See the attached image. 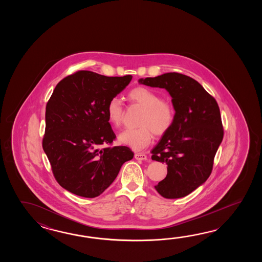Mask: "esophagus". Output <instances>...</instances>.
Here are the masks:
<instances>
[{"label":"esophagus","mask_w":262,"mask_h":262,"mask_svg":"<svg viewBox=\"0 0 262 262\" xmlns=\"http://www.w3.org/2000/svg\"><path fill=\"white\" fill-rule=\"evenodd\" d=\"M135 158L137 160H147V156L142 152H137L135 154Z\"/></svg>","instance_id":"1"}]
</instances>
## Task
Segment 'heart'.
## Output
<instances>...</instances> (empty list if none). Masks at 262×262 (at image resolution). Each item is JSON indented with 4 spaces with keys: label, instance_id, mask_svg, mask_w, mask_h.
Listing matches in <instances>:
<instances>
[{
    "label": "heart",
    "instance_id": "obj_1",
    "mask_svg": "<svg viewBox=\"0 0 262 262\" xmlns=\"http://www.w3.org/2000/svg\"><path fill=\"white\" fill-rule=\"evenodd\" d=\"M129 101L144 108L138 128L125 129L119 135V141L135 150H141L150 144L154 133L163 136L174 123L175 110L168 101L162 100L155 91L146 87H136L127 94ZM106 115L113 126H120L123 122V106L121 99L113 97L106 106Z\"/></svg>",
    "mask_w": 262,
    "mask_h": 262
}]
</instances>
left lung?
I'll use <instances>...</instances> for the list:
<instances>
[{"label":"left lung","instance_id":"8db88e82","mask_svg":"<svg viewBox=\"0 0 262 262\" xmlns=\"http://www.w3.org/2000/svg\"><path fill=\"white\" fill-rule=\"evenodd\" d=\"M139 84L163 88L171 96L175 120L151 150V159L166 163V178L155 186L166 199H179L204 184L222 142L217 102L194 78L179 73L139 78Z\"/></svg>","mask_w":262,"mask_h":262}]
</instances>
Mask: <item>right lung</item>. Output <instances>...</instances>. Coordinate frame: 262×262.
<instances>
[{
    "instance_id": "obj_1",
    "label": "right lung",
    "mask_w": 262,
    "mask_h": 262,
    "mask_svg": "<svg viewBox=\"0 0 262 262\" xmlns=\"http://www.w3.org/2000/svg\"><path fill=\"white\" fill-rule=\"evenodd\" d=\"M131 79V75L78 71L57 84L46 106L43 149L62 188L83 198L98 196L123 163L133 158L126 146L99 149L116 138L106 115L107 103Z\"/></svg>"
}]
</instances>
